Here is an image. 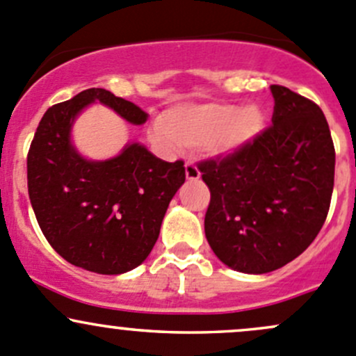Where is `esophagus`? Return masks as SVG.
Listing matches in <instances>:
<instances>
[{
  "label": "esophagus",
  "mask_w": 356,
  "mask_h": 356,
  "mask_svg": "<svg viewBox=\"0 0 356 356\" xmlns=\"http://www.w3.org/2000/svg\"><path fill=\"white\" fill-rule=\"evenodd\" d=\"M200 175V168L196 167L195 163H191V161H188V163H186V177H188V181H198Z\"/></svg>",
  "instance_id": "obj_1"
}]
</instances>
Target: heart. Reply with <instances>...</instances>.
I'll return each mask as SVG.
<instances>
[{"mask_svg": "<svg viewBox=\"0 0 356 356\" xmlns=\"http://www.w3.org/2000/svg\"><path fill=\"white\" fill-rule=\"evenodd\" d=\"M265 127V115L258 106L231 103L179 106L168 111L155 129L161 145H177L193 149L208 148L215 155H232L253 143Z\"/></svg>", "mask_w": 356, "mask_h": 356, "instance_id": "obj_1", "label": "heart"}]
</instances>
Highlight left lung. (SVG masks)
Wrapping results in <instances>:
<instances>
[{
  "label": "left lung",
  "mask_w": 356,
  "mask_h": 356,
  "mask_svg": "<svg viewBox=\"0 0 356 356\" xmlns=\"http://www.w3.org/2000/svg\"><path fill=\"white\" fill-rule=\"evenodd\" d=\"M270 92V127L198 167L211 195L208 245L245 274H267L300 257L324 225L334 188L336 153L322 110L284 86Z\"/></svg>",
  "instance_id": "1"
}]
</instances>
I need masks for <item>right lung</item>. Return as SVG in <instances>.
<instances>
[{"instance_id": "obj_1", "label": "right lung", "mask_w": 356, "mask_h": 356, "mask_svg": "<svg viewBox=\"0 0 356 356\" xmlns=\"http://www.w3.org/2000/svg\"><path fill=\"white\" fill-rule=\"evenodd\" d=\"M92 103L108 106L129 124L148 120L138 105L102 88L53 105L29 149V198L60 257L84 270L118 275L152 253L186 168L182 160L168 163L139 143H129L108 160L82 156L72 143V125Z\"/></svg>"}]
</instances>
